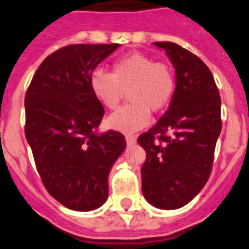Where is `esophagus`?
Returning <instances> with one entry per match:
<instances>
[{
    "instance_id": "esophagus-1",
    "label": "esophagus",
    "mask_w": 249,
    "mask_h": 249,
    "mask_svg": "<svg viewBox=\"0 0 249 249\" xmlns=\"http://www.w3.org/2000/svg\"><path fill=\"white\" fill-rule=\"evenodd\" d=\"M126 142H127V145H133V143H136V137L132 135H127Z\"/></svg>"
}]
</instances>
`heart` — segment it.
<instances>
[{
    "instance_id": "heart-1",
    "label": "heart",
    "mask_w": 249,
    "mask_h": 249,
    "mask_svg": "<svg viewBox=\"0 0 249 249\" xmlns=\"http://www.w3.org/2000/svg\"><path fill=\"white\" fill-rule=\"evenodd\" d=\"M89 86L97 101L107 109H116L127 90L131 103L107 120L108 127L121 132H135L147 126L150 112L160 113L174 98L176 78L173 68L141 53L124 55L112 64V73L94 69Z\"/></svg>"
}]
</instances>
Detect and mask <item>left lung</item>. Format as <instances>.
Returning <instances> with one entry per match:
<instances>
[{
    "label": "left lung",
    "mask_w": 249,
    "mask_h": 249,
    "mask_svg": "<svg viewBox=\"0 0 249 249\" xmlns=\"http://www.w3.org/2000/svg\"><path fill=\"white\" fill-rule=\"evenodd\" d=\"M175 67L176 89L169 109L137 142L146 151L142 193L160 209H178L209 179L222 129L220 95L209 68L175 42H154Z\"/></svg>",
    "instance_id": "8db88e82"
}]
</instances>
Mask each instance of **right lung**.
Here are the masks:
<instances>
[{"mask_svg":"<svg viewBox=\"0 0 249 249\" xmlns=\"http://www.w3.org/2000/svg\"><path fill=\"white\" fill-rule=\"evenodd\" d=\"M120 44H74L42 61L25 95V135L48 193L78 212L99 208L108 197L110 167L126 148L121 132L95 129L104 108L89 76Z\"/></svg>","mask_w":249,"mask_h":249,"instance_id":"right-lung-1","label":"right lung"}]
</instances>
